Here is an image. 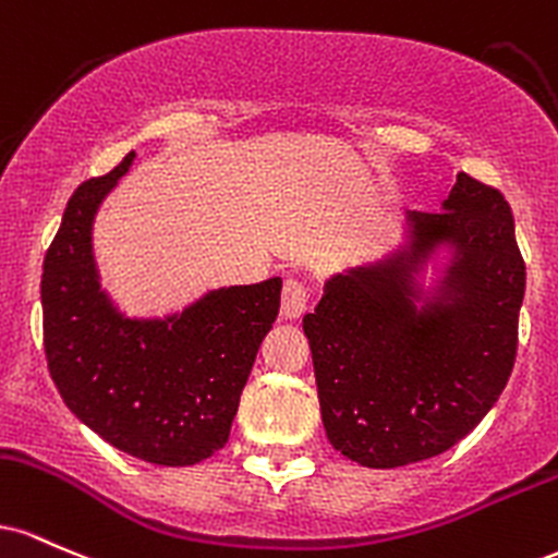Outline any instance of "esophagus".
<instances>
[{"label": "esophagus", "mask_w": 558, "mask_h": 558, "mask_svg": "<svg viewBox=\"0 0 558 558\" xmlns=\"http://www.w3.org/2000/svg\"><path fill=\"white\" fill-rule=\"evenodd\" d=\"M308 300H311V290L305 281L300 279L284 281V290H281V313H284L287 318L303 316L305 308H308Z\"/></svg>", "instance_id": "obj_1"}]
</instances>
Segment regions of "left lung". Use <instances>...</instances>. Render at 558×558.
<instances>
[{
  "instance_id": "left-lung-1",
  "label": "left lung",
  "mask_w": 558,
  "mask_h": 558,
  "mask_svg": "<svg viewBox=\"0 0 558 558\" xmlns=\"http://www.w3.org/2000/svg\"><path fill=\"white\" fill-rule=\"evenodd\" d=\"M411 227L403 253L331 277L303 318L331 448L372 469L453 448L517 359L524 258L506 197L459 173L442 210H414ZM440 241L457 247L447 292L416 312L410 274Z\"/></svg>"
}]
</instances>
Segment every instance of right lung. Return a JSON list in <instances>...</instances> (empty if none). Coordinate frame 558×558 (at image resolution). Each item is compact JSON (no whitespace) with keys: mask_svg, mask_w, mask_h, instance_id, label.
<instances>
[{"mask_svg":"<svg viewBox=\"0 0 558 558\" xmlns=\"http://www.w3.org/2000/svg\"><path fill=\"white\" fill-rule=\"evenodd\" d=\"M84 181L44 255L47 366L68 409L123 453L190 466L227 446L255 353L279 313L281 279L216 290L166 322L123 318L99 292L92 221L129 171Z\"/></svg>","mask_w":558,"mask_h":558,"instance_id":"1","label":"right lung"}]
</instances>
